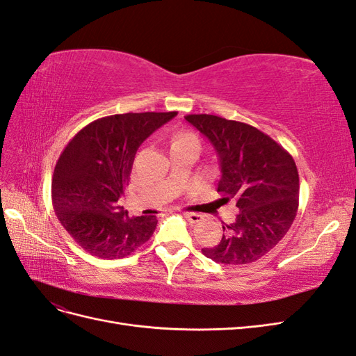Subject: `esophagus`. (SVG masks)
I'll list each match as a JSON object with an SVG mask.
<instances>
[{
    "mask_svg": "<svg viewBox=\"0 0 356 356\" xmlns=\"http://www.w3.org/2000/svg\"><path fill=\"white\" fill-rule=\"evenodd\" d=\"M182 216H184V218L188 220L190 223H199L202 220V216L197 213H184Z\"/></svg>",
    "mask_w": 356,
    "mask_h": 356,
    "instance_id": "34e87169",
    "label": "esophagus"
}]
</instances>
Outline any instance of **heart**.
Listing matches in <instances>:
<instances>
[{"instance_id":"1","label":"heart","mask_w":356,"mask_h":356,"mask_svg":"<svg viewBox=\"0 0 356 356\" xmlns=\"http://www.w3.org/2000/svg\"><path fill=\"white\" fill-rule=\"evenodd\" d=\"M174 142H197V138L191 133H179Z\"/></svg>"}]
</instances>
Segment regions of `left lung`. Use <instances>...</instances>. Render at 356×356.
<instances>
[{"label":"left lung","instance_id":"1","mask_svg":"<svg viewBox=\"0 0 356 356\" xmlns=\"http://www.w3.org/2000/svg\"><path fill=\"white\" fill-rule=\"evenodd\" d=\"M186 120L213 143L222 177L217 191L235 199L239 214L223 226L216 247L202 253L223 265H248L273 250L291 229L300 199L295 160L268 134L245 122L216 115Z\"/></svg>","mask_w":356,"mask_h":356}]
</instances>
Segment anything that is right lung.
<instances>
[{
	"instance_id": "1",
	"label": "right lung",
	"mask_w": 356,
	"mask_h": 356,
	"mask_svg": "<svg viewBox=\"0 0 356 356\" xmlns=\"http://www.w3.org/2000/svg\"><path fill=\"white\" fill-rule=\"evenodd\" d=\"M177 113L111 115L90 122L67 143L54 170L52 204L60 223L85 252L121 259L154 234L156 216L130 217L120 197L142 142Z\"/></svg>"
}]
</instances>
